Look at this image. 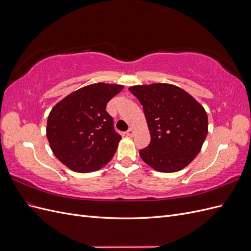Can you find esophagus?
<instances>
[{"instance_id": "esophagus-1", "label": "esophagus", "mask_w": 251, "mask_h": 251, "mask_svg": "<svg viewBox=\"0 0 251 251\" xmlns=\"http://www.w3.org/2000/svg\"><path fill=\"white\" fill-rule=\"evenodd\" d=\"M126 136H128V137H132V136L134 135V130L132 127H130L128 128V130L126 132Z\"/></svg>"}]
</instances>
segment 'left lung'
Here are the masks:
<instances>
[{"label":"left lung","mask_w":251,"mask_h":251,"mask_svg":"<svg viewBox=\"0 0 251 251\" xmlns=\"http://www.w3.org/2000/svg\"><path fill=\"white\" fill-rule=\"evenodd\" d=\"M128 90L142 104L151 134L149 146L139 151L142 160L161 173L184 169L199 154L207 136L204 108L184 90L170 83Z\"/></svg>","instance_id":"8db88e82"}]
</instances>
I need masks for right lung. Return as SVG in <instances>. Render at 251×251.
I'll list each match as a JSON object with an SVG mask.
<instances>
[{"instance_id":"1","label":"right lung","mask_w":251,"mask_h":251,"mask_svg":"<svg viewBox=\"0 0 251 251\" xmlns=\"http://www.w3.org/2000/svg\"><path fill=\"white\" fill-rule=\"evenodd\" d=\"M124 86L97 82L74 91L57 102L47 120L53 154L78 173L100 170L113 158L121 136L114 130L107 103Z\"/></svg>"}]
</instances>
